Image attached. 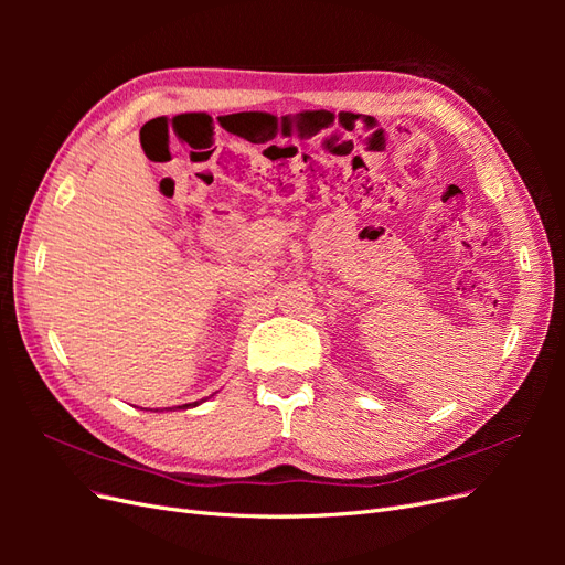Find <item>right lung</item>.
<instances>
[{
	"label": "right lung",
	"instance_id": "add662e5",
	"mask_svg": "<svg viewBox=\"0 0 565 565\" xmlns=\"http://www.w3.org/2000/svg\"><path fill=\"white\" fill-rule=\"evenodd\" d=\"M188 405H191V403H188ZM188 405H179V407H188ZM198 405V403H195Z\"/></svg>",
	"mask_w": 565,
	"mask_h": 565
}]
</instances>
